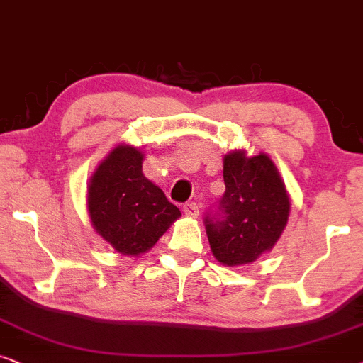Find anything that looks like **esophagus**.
<instances>
[{"instance_id":"obj_1","label":"esophagus","mask_w":363,"mask_h":363,"mask_svg":"<svg viewBox=\"0 0 363 363\" xmlns=\"http://www.w3.org/2000/svg\"><path fill=\"white\" fill-rule=\"evenodd\" d=\"M182 211H184V214L187 217L199 216V207H197L196 202H187V204H184V207H182Z\"/></svg>"}]
</instances>
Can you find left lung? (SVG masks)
I'll list each match as a JSON object with an SVG mask.
<instances>
[{"label": "left lung", "instance_id": "8db88e82", "mask_svg": "<svg viewBox=\"0 0 363 363\" xmlns=\"http://www.w3.org/2000/svg\"><path fill=\"white\" fill-rule=\"evenodd\" d=\"M225 192L219 217H207L214 257L227 267L252 264L272 250L291 216V196L265 152L234 149L224 156Z\"/></svg>", "mask_w": 363, "mask_h": 363}]
</instances>
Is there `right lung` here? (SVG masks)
<instances>
[{"label": "right lung", "mask_w": 363, "mask_h": 363, "mask_svg": "<svg viewBox=\"0 0 363 363\" xmlns=\"http://www.w3.org/2000/svg\"><path fill=\"white\" fill-rule=\"evenodd\" d=\"M144 152L118 144L96 167L88 184L93 229L116 252L139 257L181 217L159 186L143 174Z\"/></svg>", "instance_id": "right-lung-1"}]
</instances>
